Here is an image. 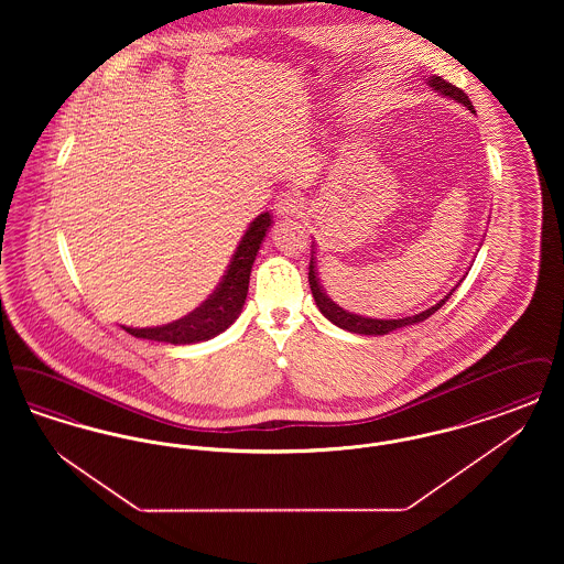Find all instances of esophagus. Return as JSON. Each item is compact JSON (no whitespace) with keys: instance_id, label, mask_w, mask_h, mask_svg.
I'll list each match as a JSON object with an SVG mask.
<instances>
[{"instance_id":"esophagus-1","label":"esophagus","mask_w":564,"mask_h":564,"mask_svg":"<svg viewBox=\"0 0 564 564\" xmlns=\"http://www.w3.org/2000/svg\"><path fill=\"white\" fill-rule=\"evenodd\" d=\"M274 209L279 212V215H283V217L302 214V209H304V198H302L297 192H290V189H288V192L279 194Z\"/></svg>"}]
</instances>
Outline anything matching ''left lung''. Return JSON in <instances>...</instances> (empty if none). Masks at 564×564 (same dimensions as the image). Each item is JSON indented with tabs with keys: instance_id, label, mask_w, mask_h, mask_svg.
Instances as JSON below:
<instances>
[{
	"instance_id": "left-lung-1",
	"label": "left lung",
	"mask_w": 564,
	"mask_h": 564,
	"mask_svg": "<svg viewBox=\"0 0 564 564\" xmlns=\"http://www.w3.org/2000/svg\"><path fill=\"white\" fill-rule=\"evenodd\" d=\"M427 84H430L431 90H435V93H440V95L453 99L456 104H460V106H465V108L469 109L471 113H476V109L471 106L469 97H467L460 88H456L455 84H451V82H446L444 78H440V76H430ZM313 253H315V251H313ZM315 260H317V258L313 256V258H311V267H308V269H311L308 270V283H311V292H313V297H315V302H317L323 317L329 319L334 325L347 329V332L364 334V336H384V334L395 332V329H400V327H408V325H414V323L425 322L437 308H442V306L446 304V300L455 294L456 288H458L460 281H463V279H460L455 288H453L448 294L444 295L437 304H433L427 311H423V313H419V315L403 317V319H372V317H364V315H355V313L345 311L343 306H338L329 295L325 294Z\"/></svg>"
}]
</instances>
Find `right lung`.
<instances>
[{"mask_svg": "<svg viewBox=\"0 0 564 564\" xmlns=\"http://www.w3.org/2000/svg\"><path fill=\"white\" fill-rule=\"evenodd\" d=\"M270 226H272V217L269 212L258 215L249 224L245 237L232 256V262L226 270L224 279L219 281V285L215 288L214 294L186 317L166 325H156V327L122 325V329H127L134 338L169 343V345H194V343L212 340L217 334L226 332L241 315L242 304L249 290L251 267L256 262V256L262 247Z\"/></svg>", "mask_w": 564, "mask_h": 564, "instance_id": "obj_1", "label": "right lung"}]
</instances>
